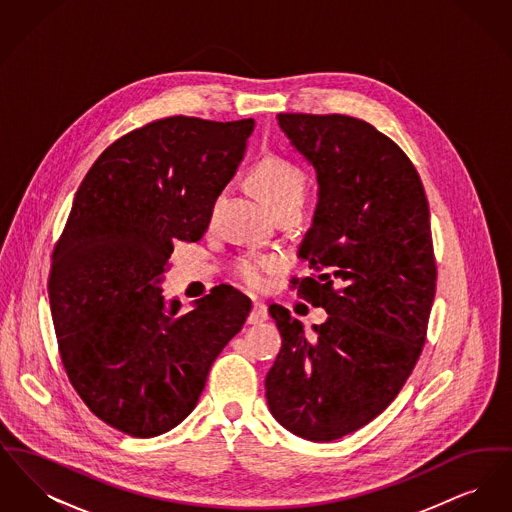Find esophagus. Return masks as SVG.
<instances>
[{
  "label": "esophagus",
  "mask_w": 512,
  "mask_h": 512,
  "mask_svg": "<svg viewBox=\"0 0 512 512\" xmlns=\"http://www.w3.org/2000/svg\"><path fill=\"white\" fill-rule=\"evenodd\" d=\"M267 318V307H265L263 303H253V309H251V313H249V317H247V322H249V324H261V322H265Z\"/></svg>",
  "instance_id": "1"
}]
</instances>
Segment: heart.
Segmentation results:
<instances>
[{
  "label": "heart",
  "instance_id": "heart-1",
  "mask_svg": "<svg viewBox=\"0 0 512 512\" xmlns=\"http://www.w3.org/2000/svg\"><path fill=\"white\" fill-rule=\"evenodd\" d=\"M251 180L257 192L274 209L290 203H301L307 192L305 171L282 155H265L251 169ZM280 268V259L270 255H244L236 263V274L253 290H265L272 274Z\"/></svg>",
  "mask_w": 512,
  "mask_h": 512
}]
</instances>
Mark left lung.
<instances>
[{
	"mask_svg": "<svg viewBox=\"0 0 512 512\" xmlns=\"http://www.w3.org/2000/svg\"><path fill=\"white\" fill-rule=\"evenodd\" d=\"M292 146L315 167L318 203L293 278L328 318L307 336L278 305L282 349L265 380L268 409L295 436L332 441L388 409L422 353L438 268L430 209L405 151L347 115L280 113Z\"/></svg>",
	"mask_w": 512,
	"mask_h": 512,
	"instance_id": "8db88e82",
	"label": "left lung"
}]
</instances>
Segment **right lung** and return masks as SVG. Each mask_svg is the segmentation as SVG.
Returning a JSON list of instances; mask_svg holds the SVG:
<instances>
[{
  "label": "right lung",
  "instance_id": "right-lung-1",
  "mask_svg": "<svg viewBox=\"0 0 512 512\" xmlns=\"http://www.w3.org/2000/svg\"><path fill=\"white\" fill-rule=\"evenodd\" d=\"M253 119L167 117L124 134L74 195L49 270L61 363L105 424L132 438L178 426L197 405L251 301L224 288L178 315L159 288L176 242H197L244 157Z\"/></svg>",
  "mask_w": 512,
  "mask_h": 512
}]
</instances>
